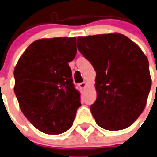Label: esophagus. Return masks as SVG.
I'll return each mask as SVG.
<instances>
[{
  "mask_svg": "<svg viewBox=\"0 0 157 157\" xmlns=\"http://www.w3.org/2000/svg\"><path fill=\"white\" fill-rule=\"evenodd\" d=\"M85 85H86L85 82H81V83H80V84H79L78 86L80 87V89H81V90H83V89H85Z\"/></svg>",
  "mask_w": 157,
  "mask_h": 157,
  "instance_id": "obj_1",
  "label": "esophagus"
}]
</instances>
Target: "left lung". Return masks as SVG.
Instances as JSON below:
<instances>
[{
  "label": "left lung",
  "instance_id": "8db88e82",
  "mask_svg": "<svg viewBox=\"0 0 157 157\" xmlns=\"http://www.w3.org/2000/svg\"><path fill=\"white\" fill-rule=\"evenodd\" d=\"M77 48L96 71L97 99L90 105L99 127H130L144 109L151 81L149 63L136 43L121 34L78 37Z\"/></svg>",
  "mask_w": 157,
  "mask_h": 157
}]
</instances>
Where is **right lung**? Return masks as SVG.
<instances>
[{
	"instance_id": "1",
	"label": "right lung",
	"mask_w": 157,
	"mask_h": 157,
	"mask_svg": "<svg viewBox=\"0 0 157 157\" xmlns=\"http://www.w3.org/2000/svg\"><path fill=\"white\" fill-rule=\"evenodd\" d=\"M76 54V38L39 39L28 47L15 67L14 93L21 110L43 133L67 131L81 105L68 65Z\"/></svg>"
}]
</instances>
